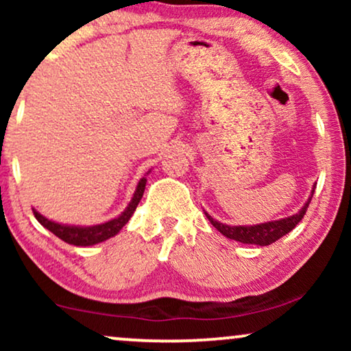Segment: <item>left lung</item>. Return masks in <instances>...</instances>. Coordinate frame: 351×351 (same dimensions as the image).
Wrapping results in <instances>:
<instances>
[{"label": "left lung", "mask_w": 351, "mask_h": 351, "mask_svg": "<svg viewBox=\"0 0 351 351\" xmlns=\"http://www.w3.org/2000/svg\"><path fill=\"white\" fill-rule=\"evenodd\" d=\"M316 185H313L311 189V193L308 196V199L305 201V204L297 210L295 214L287 215L285 219H278V220H270V222H263V223H256V225H227L215 220L213 215H209L204 210L206 217L209 219V222L213 223V227L219 230L223 237H227L230 239H234V241H239L243 244H257V246H268V244L278 241V239L285 237L291 232V230L295 228V225L304 219V215L308 209V204L311 198H313Z\"/></svg>", "instance_id": "1"}]
</instances>
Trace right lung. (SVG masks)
Here are the masks:
<instances>
[{
	"label": "right lung",
	"instance_id": "obj_1",
	"mask_svg": "<svg viewBox=\"0 0 351 351\" xmlns=\"http://www.w3.org/2000/svg\"><path fill=\"white\" fill-rule=\"evenodd\" d=\"M145 185H147V177H142V179L138 180L136 191H134V195H132L131 201H129L128 208L124 209L123 213L118 215V217L107 220V222H104V223L89 225V227H84V225L59 223V222H54V220L45 217V215L38 213L35 208H33V214H35L36 220L43 225V227L49 230L51 233H54L57 238L62 239V241L73 244V246H84V247L94 246V244H99L102 241H107V239H110V238H113L114 234H118L119 230H121L124 225L129 222V219L132 217L137 204L141 203L143 191H145Z\"/></svg>",
	"mask_w": 351,
	"mask_h": 351
}]
</instances>
